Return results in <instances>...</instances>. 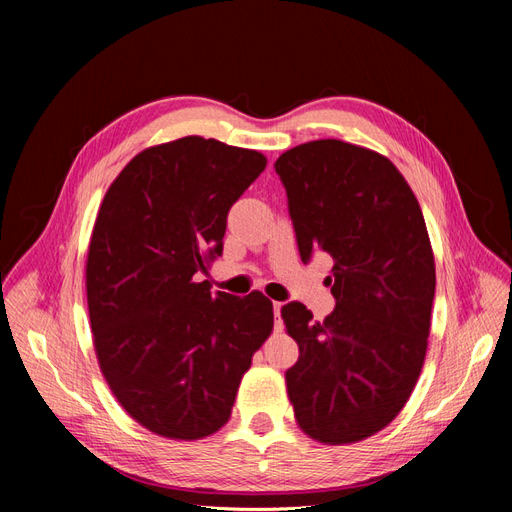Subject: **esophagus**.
Listing matches in <instances>:
<instances>
[{"instance_id": "1", "label": "esophagus", "mask_w": 512, "mask_h": 512, "mask_svg": "<svg viewBox=\"0 0 512 512\" xmlns=\"http://www.w3.org/2000/svg\"><path fill=\"white\" fill-rule=\"evenodd\" d=\"M280 312H282V303L275 301L273 303V314H275V327H280L282 320H280Z\"/></svg>"}]
</instances>
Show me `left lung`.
I'll list each match as a JSON object with an SVG mask.
<instances>
[{
  "mask_svg": "<svg viewBox=\"0 0 512 512\" xmlns=\"http://www.w3.org/2000/svg\"><path fill=\"white\" fill-rule=\"evenodd\" d=\"M275 173L301 260L333 262L327 318L282 307L299 344L288 397L307 436L359 442L406 406L425 361L436 267L423 211L391 160L335 138L282 153Z\"/></svg>",
  "mask_w": 512,
  "mask_h": 512,
  "instance_id": "1",
  "label": "left lung"
}]
</instances>
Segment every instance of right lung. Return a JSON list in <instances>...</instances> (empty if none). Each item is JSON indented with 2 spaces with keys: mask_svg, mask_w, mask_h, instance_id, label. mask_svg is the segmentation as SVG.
<instances>
[{
  "mask_svg": "<svg viewBox=\"0 0 512 512\" xmlns=\"http://www.w3.org/2000/svg\"><path fill=\"white\" fill-rule=\"evenodd\" d=\"M265 166L258 151L185 136L138 153L102 200L87 254L96 354L123 410L164 438L218 431L273 329L265 294L200 280Z\"/></svg>",
  "mask_w": 512,
  "mask_h": 512,
  "instance_id": "add662e5",
  "label": "right lung"
}]
</instances>
